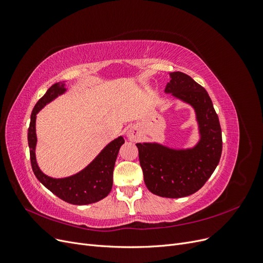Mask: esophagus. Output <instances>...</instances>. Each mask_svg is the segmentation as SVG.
<instances>
[{"mask_svg": "<svg viewBox=\"0 0 263 263\" xmlns=\"http://www.w3.org/2000/svg\"><path fill=\"white\" fill-rule=\"evenodd\" d=\"M126 136H127V138H128L129 140L136 141L140 137V133H139V130H138V128H137L136 126H130V127H128V128H127Z\"/></svg>", "mask_w": 263, "mask_h": 263, "instance_id": "esophagus-1", "label": "esophagus"}]
</instances>
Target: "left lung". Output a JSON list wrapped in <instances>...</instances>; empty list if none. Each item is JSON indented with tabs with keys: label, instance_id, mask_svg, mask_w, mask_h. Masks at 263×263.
I'll list each match as a JSON object with an SVG mask.
<instances>
[{
	"label": "left lung",
	"instance_id": "8db88e82",
	"mask_svg": "<svg viewBox=\"0 0 263 263\" xmlns=\"http://www.w3.org/2000/svg\"><path fill=\"white\" fill-rule=\"evenodd\" d=\"M164 93L171 94L194 109L198 140L192 147L174 148L160 142L136 144L144 181L151 193L179 198L200 190L219 162L221 129L209 93L190 76L169 73Z\"/></svg>",
	"mask_w": 263,
	"mask_h": 263
}]
</instances>
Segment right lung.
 I'll use <instances>...</instances> for the list:
<instances>
[{
    "mask_svg": "<svg viewBox=\"0 0 263 263\" xmlns=\"http://www.w3.org/2000/svg\"><path fill=\"white\" fill-rule=\"evenodd\" d=\"M67 92L65 82L51 85L31 112L28 128V146L31 168L38 181L61 200L74 205H87L106 197L113 186V171L116 158L125 140L119 136L101 150L84 169L66 178H52L45 174L36 160V118L39 110Z\"/></svg>",
    "mask_w": 263,
    "mask_h": 263,
    "instance_id": "1",
    "label": "right lung"
}]
</instances>
